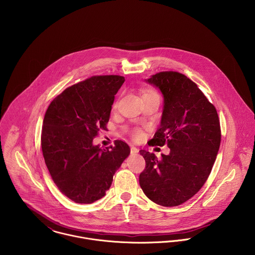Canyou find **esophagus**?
Returning <instances> with one entry per match:
<instances>
[{
	"label": "esophagus",
	"mask_w": 255,
	"mask_h": 255,
	"mask_svg": "<svg viewBox=\"0 0 255 255\" xmlns=\"http://www.w3.org/2000/svg\"><path fill=\"white\" fill-rule=\"evenodd\" d=\"M130 152H131V154H137L138 153V149L136 147H134V146H131L130 147Z\"/></svg>",
	"instance_id": "1"
}]
</instances>
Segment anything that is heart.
Here are the masks:
<instances>
[{
  "label": "heart",
  "mask_w": 255,
  "mask_h": 255,
  "mask_svg": "<svg viewBox=\"0 0 255 255\" xmlns=\"http://www.w3.org/2000/svg\"><path fill=\"white\" fill-rule=\"evenodd\" d=\"M149 93H154V92H149ZM146 94H147V93H146ZM135 136H136V137L140 136V132H139V131H136V132H135Z\"/></svg>",
  "instance_id": "b5f03b06"
}]
</instances>
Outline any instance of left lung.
Instances as JSON below:
<instances>
[{"mask_svg":"<svg viewBox=\"0 0 255 255\" xmlns=\"http://www.w3.org/2000/svg\"><path fill=\"white\" fill-rule=\"evenodd\" d=\"M145 81L164 99L160 127L150 144H167L170 153L158 159L154 153L139 151L146 163L139 184L153 202L178 206L197 193L211 173L221 142L218 114L182 73H156Z\"/></svg>","mask_w":255,"mask_h":255,"instance_id":"obj_1","label":"left lung"}]
</instances>
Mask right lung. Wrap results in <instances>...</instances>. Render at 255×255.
I'll return each instance as SVG.
<instances>
[{"label": "right lung", "instance_id": "obj_1", "mask_svg": "<svg viewBox=\"0 0 255 255\" xmlns=\"http://www.w3.org/2000/svg\"><path fill=\"white\" fill-rule=\"evenodd\" d=\"M120 75L92 76L64 90L46 111L41 134L45 164L60 191L76 203L102 198L130 148L116 140L109 149L93 143L109 122Z\"/></svg>", "mask_w": 255, "mask_h": 255}]
</instances>
